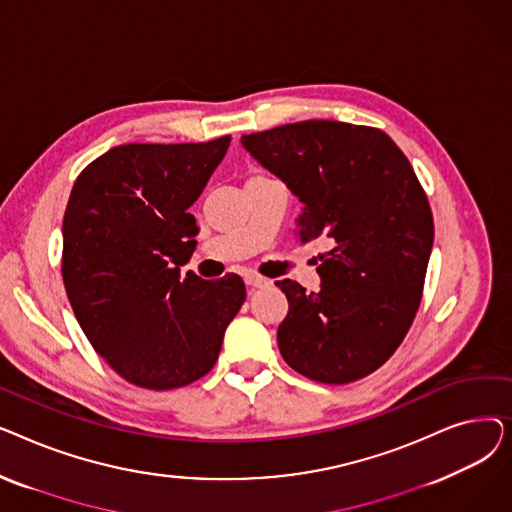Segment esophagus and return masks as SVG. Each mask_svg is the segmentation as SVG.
I'll list each match as a JSON object with an SVG mask.
<instances>
[{"mask_svg": "<svg viewBox=\"0 0 512 512\" xmlns=\"http://www.w3.org/2000/svg\"><path fill=\"white\" fill-rule=\"evenodd\" d=\"M245 282H247L249 288H263V286L270 284V280L263 278V276H257V274H247Z\"/></svg>", "mask_w": 512, "mask_h": 512, "instance_id": "1", "label": "esophagus"}]
</instances>
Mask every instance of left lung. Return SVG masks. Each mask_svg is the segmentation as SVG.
<instances>
[{
  "label": "left lung",
  "instance_id": "8db88e82",
  "mask_svg": "<svg viewBox=\"0 0 512 512\" xmlns=\"http://www.w3.org/2000/svg\"><path fill=\"white\" fill-rule=\"evenodd\" d=\"M303 201L301 242L324 236L319 292L280 280L288 315L284 361L321 384H348L382 367L421 303L434 218L407 155L380 128L305 120L240 139Z\"/></svg>",
  "mask_w": 512,
  "mask_h": 512
}]
</instances>
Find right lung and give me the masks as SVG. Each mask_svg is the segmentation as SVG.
<instances>
[{"mask_svg": "<svg viewBox=\"0 0 512 512\" xmlns=\"http://www.w3.org/2000/svg\"><path fill=\"white\" fill-rule=\"evenodd\" d=\"M209 143L114 147L78 174L64 213L62 278L80 328L120 378L147 390L197 382L247 299L236 274L180 276L199 234L188 213L224 159Z\"/></svg>", "mask_w": 512, "mask_h": 512, "instance_id": "obj_1", "label": "right lung"}]
</instances>
